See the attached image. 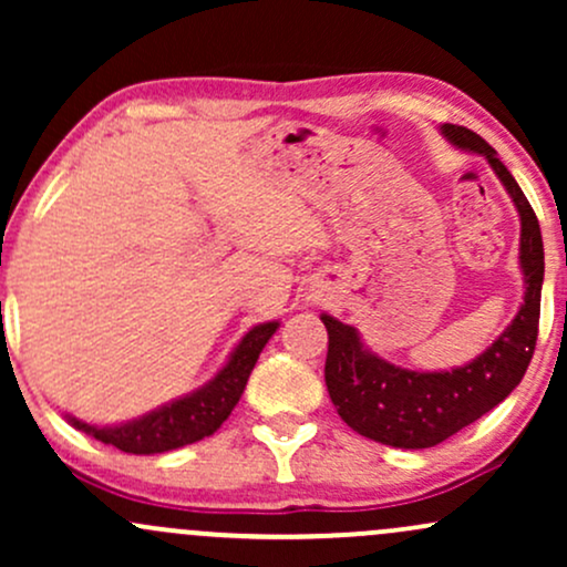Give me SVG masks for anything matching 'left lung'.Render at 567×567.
<instances>
[{
  "mask_svg": "<svg viewBox=\"0 0 567 567\" xmlns=\"http://www.w3.org/2000/svg\"><path fill=\"white\" fill-rule=\"evenodd\" d=\"M440 133L461 152L483 154L509 192L519 213V269L525 296L514 320L483 354L461 368L432 373L381 360L365 349L357 328L330 315L320 317L328 328L324 383L338 415L362 437L408 451L440 445L512 394L530 365L542 315L544 243L530 202L496 157V148L487 146L477 133L458 125H442Z\"/></svg>",
  "mask_w": 567,
  "mask_h": 567,
  "instance_id": "1",
  "label": "left lung"
}]
</instances>
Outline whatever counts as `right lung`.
Returning a JSON list of instances; mask_svg holds the SVG:
<instances>
[{
	"label": "right lung",
	"mask_w": 567,
	"mask_h": 567,
	"mask_svg": "<svg viewBox=\"0 0 567 567\" xmlns=\"http://www.w3.org/2000/svg\"><path fill=\"white\" fill-rule=\"evenodd\" d=\"M277 328L279 322H264L247 330L243 341L234 347L226 365L205 386L148 410L146 415H138V419L116 426H95L69 415V424L90 434V437L101 440L103 445H114L122 453L135 455L175 451V447L210 437L229 419L234 405L245 392V383L250 379L252 368H256L258 354L269 343V338L277 333Z\"/></svg>",
	"instance_id": "1"
}]
</instances>
